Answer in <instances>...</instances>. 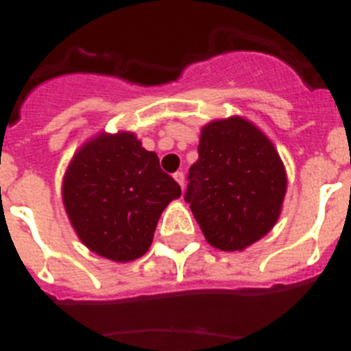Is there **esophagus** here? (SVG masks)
I'll list each match as a JSON object with an SVG mask.
<instances>
[{
	"mask_svg": "<svg viewBox=\"0 0 351 351\" xmlns=\"http://www.w3.org/2000/svg\"><path fill=\"white\" fill-rule=\"evenodd\" d=\"M173 179L178 181V184L181 186V188H184V173H182V172H176V173H173Z\"/></svg>",
	"mask_w": 351,
	"mask_h": 351,
	"instance_id": "34e87169",
	"label": "esophagus"
}]
</instances>
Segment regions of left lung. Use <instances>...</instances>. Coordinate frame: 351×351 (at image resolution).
I'll list each match as a JSON object with an SVG mask.
<instances>
[{
  "label": "left lung",
  "mask_w": 351,
  "mask_h": 351,
  "mask_svg": "<svg viewBox=\"0 0 351 351\" xmlns=\"http://www.w3.org/2000/svg\"><path fill=\"white\" fill-rule=\"evenodd\" d=\"M287 170L271 138L241 116L202 126L186 202L207 243L243 251L280 219Z\"/></svg>",
  "instance_id": "8db88e82"
}]
</instances>
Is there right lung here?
I'll use <instances>...</instances> for the list:
<instances>
[{"mask_svg": "<svg viewBox=\"0 0 351 351\" xmlns=\"http://www.w3.org/2000/svg\"><path fill=\"white\" fill-rule=\"evenodd\" d=\"M61 197L80 243L126 263L147 253L161 213L181 197V188L135 133L100 132L70 160Z\"/></svg>", "mask_w": 351, "mask_h": 351, "instance_id": "add662e5", "label": "right lung"}]
</instances>
